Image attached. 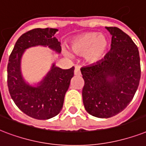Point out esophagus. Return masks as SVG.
I'll return each mask as SVG.
<instances>
[{"label": "esophagus", "instance_id": "34e87169", "mask_svg": "<svg viewBox=\"0 0 146 146\" xmlns=\"http://www.w3.org/2000/svg\"><path fill=\"white\" fill-rule=\"evenodd\" d=\"M74 75H77V76H80L81 75V71H80V68L78 66H76L75 68H74Z\"/></svg>", "mask_w": 146, "mask_h": 146}]
</instances>
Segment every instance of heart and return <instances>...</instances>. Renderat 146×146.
I'll list each match as a JSON object with an SVG mask.
<instances>
[{
    "label": "heart",
    "instance_id": "1",
    "mask_svg": "<svg viewBox=\"0 0 146 146\" xmlns=\"http://www.w3.org/2000/svg\"><path fill=\"white\" fill-rule=\"evenodd\" d=\"M109 41L104 34L97 33H86L76 37L72 41V52L78 55H85L90 63L100 62L106 55Z\"/></svg>",
    "mask_w": 146,
    "mask_h": 146
}]
</instances>
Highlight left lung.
<instances>
[{
	"mask_svg": "<svg viewBox=\"0 0 146 146\" xmlns=\"http://www.w3.org/2000/svg\"><path fill=\"white\" fill-rule=\"evenodd\" d=\"M111 48L100 62L81 68L84 81L82 98L89 114L110 118L133 100L141 76L139 53L128 35L117 27H106Z\"/></svg>",
	"mask_w": 146,
	"mask_h": 146,
	"instance_id": "1",
	"label": "left lung"
}]
</instances>
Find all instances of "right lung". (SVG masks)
I'll list each match as a JSON object with an SVG mask.
<instances>
[{
	"label": "right lung",
	"mask_w": 146,
	"mask_h": 146,
	"mask_svg": "<svg viewBox=\"0 0 146 146\" xmlns=\"http://www.w3.org/2000/svg\"><path fill=\"white\" fill-rule=\"evenodd\" d=\"M57 31L53 28L28 31L17 39L9 57L7 86L11 98L21 111L34 119H48L60 113L74 68L62 69L53 63L43 79L36 86H33L23 77L21 58L26 49L37 46H48L60 53L61 42L54 36Z\"/></svg>",
	"instance_id": "obj_1"
}]
</instances>
